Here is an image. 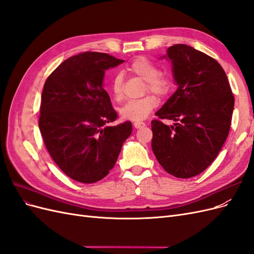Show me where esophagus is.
<instances>
[{"instance_id": "esophagus-1", "label": "esophagus", "mask_w": 254, "mask_h": 254, "mask_svg": "<svg viewBox=\"0 0 254 254\" xmlns=\"http://www.w3.org/2000/svg\"><path fill=\"white\" fill-rule=\"evenodd\" d=\"M133 126H134V128H136V129L143 128V127H145V123H143V122H134V123H133Z\"/></svg>"}]
</instances>
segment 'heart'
Wrapping results in <instances>:
<instances>
[{"label":"heart","mask_w":254,"mask_h":254,"mask_svg":"<svg viewBox=\"0 0 254 254\" xmlns=\"http://www.w3.org/2000/svg\"><path fill=\"white\" fill-rule=\"evenodd\" d=\"M127 70L146 81L145 91L151 92L157 96L164 97L172 90V80L170 76L160 73L156 64L144 57L134 59L127 67ZM111 95L115 101H121L123 97V77L121 75H115L110 84ZM159 102L151 95H145L139 99H131L123 105L119 112L122 119L126 121L140 122L145 120L150 112L156 108Z\"/></svg>","instance_id":"b5f03b06"}]
</instances>
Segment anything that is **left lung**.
Listing matches in <instances>:
<instances>
[{"label": "left lung", "instance_id": "8db88e82", "mask_svg": "<svg viewBox=\"0 0 254 254\" xmlns=\"http://www.w3.org/2000/svg\"><path fill=\"white\" fill-rule=\"evenodd\" d=\"M177 86L151 122V148L160 165L177 178L202 173L217 157L231 125L234 96L224 68L214 58L187 44L166 55Z\"/></svg>", "mask_w": 254, "mask_h": 254}]
</instances>
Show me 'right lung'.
<instances>
[{
    "instance_id": "add662e5",
    "label": "right lung",
    "mask_w": 254,
    "mask_h": 254,
    "mask_svg": "<svg viewBox=\"0 0 254 254\" xmlns=\"http://www.w3.org/2000/svg\"><path fill=\"white\" fill-rule=\"evenodd\" d=\"M124 63L105 53L84 52L58 65L44 83L39 128L52 159L66 176L94 183L109 174L132 125L117 126L118 114L103 88L105 71Z\"/></svg>"
}]
</instances>
